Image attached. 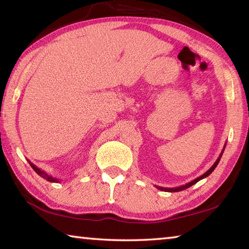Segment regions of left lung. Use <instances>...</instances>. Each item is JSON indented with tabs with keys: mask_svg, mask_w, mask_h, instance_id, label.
I'll return each mask as SVG.
<instances>
[{
	"mask_svg": "<svg viewBox=\"0 0 249 249\" xmlns=\"http://www.w3.org/2000/svg\"><path fill=\"white\" fill-rule=\"evenodd\" d=\"M225 146H227V143H225ZM225 146H224V148H223V150L221 151V153H220V156H219V158L218 159H216V161L214 162L213 163V165L211 166V168L208 170L206 173H203L201 176H199V178H195L194 180H192V182H189V183H187V184H185V185H182V186H178V187H174V188H166V187H161V186H156L158 189H160V191H163V192H170V193H175V192H180V191H184V189H186V188H188V187H191V186H193L194 184H196L197 182H199L200 179H202V178H207V176H209L212 172H213V170L216 168V165H218V163H219V161H220V159H221V157H222V155H223V151H224V149H225Z\"/></svg>",
	"mask_w": 249,
	"mask_h": 249,
	"instance_id": "8db88e82",
	"label": "left lung"
}]
</instances>
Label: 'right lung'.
Wrapping results in <instances>:
<instances>
[{
  "label": "right lung",
  "instance_id": "obj_1",
  "mask_svg": "<svg viewBox=\"0 0 249 249\" xmlns=\"http://www.w3.org/2000/svg\"><path fill=\"white\" fill-rule=\"evenodd\" d=\"M28 162H29V164H30L31 168H33V169L35 170L36 173L41 176L42 178L47 179V180H49V182H51V183H60L61 179H58V178H53V176H51V175H49V174L47 173V172H44L43 170L39 169L38 166H36L34 163H31V162H30L29 160H28Z\"/></svg>",
  "mask_w": 249,
  "mask_h": 249
}]
</instances>
